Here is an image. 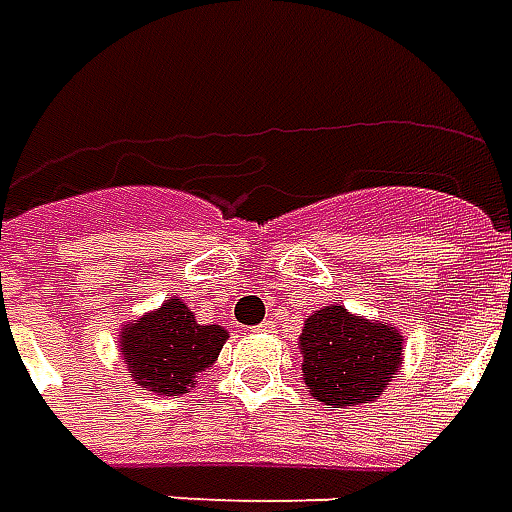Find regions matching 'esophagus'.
Masks as SVG:
<instances>
[{
    "instance_id": "esophagus-1",
    "label": "esophagus",
    "mask_w": 512,
    "mask_h": 512,
    "mask_svg": "<svg viewBox=\"0 0 512 512\" xmlns=\"http://www.w3.org/2000/svg\"><path fill=\"white\" fill-rule=\"evenodd\" d=\"M274 326H277V321H274V318H268V321L260 323L257 329H260V332H274Z\"/></svg>"
}]
</instances>
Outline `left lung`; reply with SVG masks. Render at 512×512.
I'll return each mask as SVG.
<instances>
[{"mask_svg": "<svg viewBox=\"0 0 512 512\" xmlns=\"http://www.w3.org/2000/svg\"><path fill=\"white\" fill-rule=\"evenodd\" d=\"M299 345L304 384L315 400L329 408L376 400L403 365L395 326L351 315L343 304L307 315Z\"/></svg>", "mask_w": 512, "mask_h": 512, "instance_id": "left-lung-1", "label": "left lung"}]
</instances>
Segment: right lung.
<instances>
[{
    "label": "right lung",
    "mask_w": 512,
    "mask_h": 512,
    "mask_svg": "<svg viewBox=\"0 0 512 512\" xmlns=\"http://www.w3.org/2000/svg\"><path fill=\"white\" fill-rule=\"evenodd\" d=\"M120 337V354L128 376L156 395H183L202 370L219 359L227 329L202 326L178 296L139 321L126 323Z\"/></svg>",
    "instance_id": "obj_1"
}]
</instances>
